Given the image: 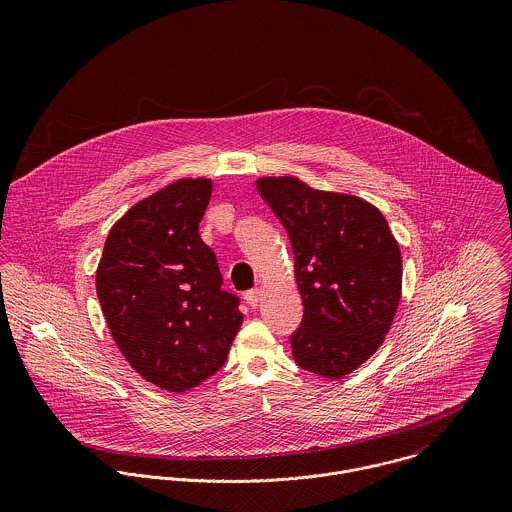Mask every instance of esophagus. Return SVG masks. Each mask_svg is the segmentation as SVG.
<instances>
[{
  "label": "esophagus",
  "instance_id": "esophagus-1",
  "mask_svg": "<svg viewBox=\"0 0 512 512\" xmlns=\"http://www.w3.org/2000/svg\"><path fill=\"white\" fill-rule=\"evenodd\" d=\"M262 290L260 288H254V290H250V292H246V301H248V305L250 307H258V303H260V299H262Z\"/></svg>",
  "mask_w": 512,
  "mask_h": 512
}]
</instances>
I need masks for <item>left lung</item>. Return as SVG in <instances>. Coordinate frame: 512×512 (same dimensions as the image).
<instances>
[{
  "instance_id": "1",
  "label": "left lung",
  "mask_w": 512,
  "mask_h": 512,
  "mask_svg": "<svg viewBox=\"0 0 512 512\" xmlns=\"http://www.w3.org/2000/svg\"><path fill=\"white\" fill-rule=\"evenodd\" d=\"M256 187L286 226L303 321L292 335L301 368L343 378L368 361L402 297V254L384 215L359 195L321 191L295 175Z\"/></svg>"
}]
</instances>
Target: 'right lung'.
<instances>
[{
  "mask_svg": "<svg viewBox=\"0 0 512 512\" xmlns=\"http://www.w3.org/2000/svg\"><path fill=\"white\" fill-rule=\"evenodd\" d=\"M211 193L209 177H183L138 201L110 228L96 268L114 343L142 378L169 392L213 376L244 319L199 234Z\"/></svg>",
  "mask_w": 512,
  "mask_h": 512,
  "instance_id": "1",
  "label": "right lung"
}]
</instances>
